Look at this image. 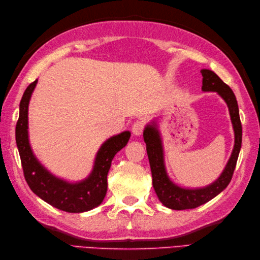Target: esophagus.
Instances as JSON below:
<instances>
[{
    "label": "esophagus",
    "mask_w": 260,
    "mask_h": 260,
    "mask_svg": "<svg viewBox=\"0 0 260 260\" xmlns=\"http://www.w3.org/2000/svg\"><path fill=\"white\" fill-rule=\"evenodd\" d=\"M145 128V120L144 119H137L132 127V131H133L134 135H141L143 131Z\"/></svg>",
    "instance_id": "34e87169"
}]
</instances>
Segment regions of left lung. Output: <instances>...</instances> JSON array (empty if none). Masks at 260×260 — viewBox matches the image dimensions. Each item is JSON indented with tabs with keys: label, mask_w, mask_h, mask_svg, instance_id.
<instances>
[{
	"label": "left lung",
	"mask_w": 260,
	"mask_h": 260,
	"mask_svg": "<svg viewBox=\"0 0 260 260\" xmlns=\"http://www.w3.org/2000/svg\"><path fill=\"white\" fill-rule=\"evenodd\" d=\"M202 74V90L203 91H217L227 103L231 121L235 131V147L229 162L225 167L220 178L207 187L203 189H182L173 184L168 178L165 172L163 161L162 143L159 139L158 132L154 126H147L144 131V141L146 143V151L150 167L152 171L153 186L156 194L165 207L172 210H186L194 209L201 204L207 203L220 192L223 191L233 179V174L237 164V159L241 147L242 140V126L239 117V108L237 99L231 88L215 75L213 71L203 69Z\"/></svg>",
	"instance_id": "left-lung-1"
}]
</instances>
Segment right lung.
Returning <instances> with one entry per match:
<instances>
[{"label":"right lung","mask_w":260,"mask_h":260,"mask_svg":"<svg viewBox=\"0 0 260 260\" xmlns=\"http://www.w3.org/2000/svg\"><path fill=\"white\" fill-rule=\"evenodd\" d=\"M37 81L27 86L20 103V115L15 127V140L30 189L43 201L66 212H85L99 206L106 196L107 174L115 154L129 140V132H123L104 143L96 156L90 176L80 183L71 184L50 174L33 155L27 140V107Z\"/></svg>","instance_id":"right-lung-1"}]
</instances>
